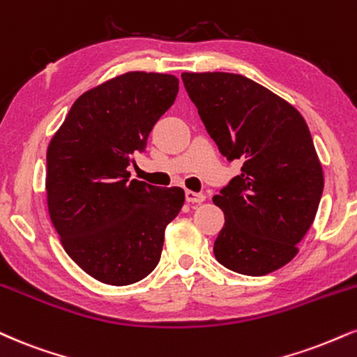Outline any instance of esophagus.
Listing matches in <instances>:
<instances>
[{
    "mask_svg": "<svg viewBox=\"0 0 357 357\" xmlns=\"http://www.w3.org/2000/svg\"><path fill=\"white\" fill-rule=\"evenodd\" d=\"M206 196L203 192H195V191H186V201L188 203H203Z\"/></svg>",
    "mask_w": 357,
    "mask_h": 357,
    "instance_id": "34e87169",
    "label": "esophagus"
}]
</instances>
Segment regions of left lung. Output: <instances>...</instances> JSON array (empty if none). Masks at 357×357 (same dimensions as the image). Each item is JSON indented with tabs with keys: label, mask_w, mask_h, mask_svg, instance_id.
Instances as JSON below:
<instances>
[{
	"label": "left lung",
	"mask_w": 357,
	"mask_h": 357,
	"mask_svg": "<svg viewBox=\"0 0 357 357\" xmlns=\"http://www.w3.org/2000/svg\"><path fill=\"white\" fill-rule=\"evenodd\" d=\"M181 78L222 156L243 162L241 174L213 197L225 213L214 256L246 276L276 271L298 252L324 190L307 124L294 106L246 76Z\"/></svg>",
	"instance_id": "obj_1"
}]
</instances>
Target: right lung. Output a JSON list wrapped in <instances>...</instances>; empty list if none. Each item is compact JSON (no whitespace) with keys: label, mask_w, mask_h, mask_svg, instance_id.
<instances>
[{"label":"right lung","mask_w":357,"mask_h":357,"mask_svg":"<svg viewBox=\"0 0 357 357\" xmlns=\"http://www.w3.org/2000/svg\"><path fill=\"white\" fill-rule=\"evenodd\" d=\"M178 89L176 76L160 73L106 81L75 101L48 146L51 221L68 256L105 284H132L156 268L166 226L184 204L181 188L128 173Z\"/></svg>","instance_id":"obj_1"}]
</instances>
